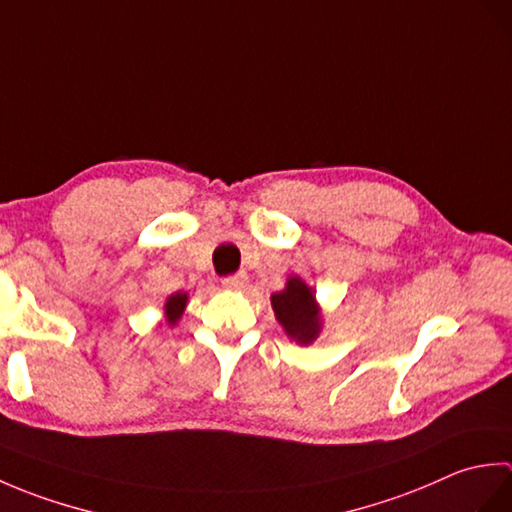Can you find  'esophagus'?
<instances>
[{
  "mask_svg": "<svg viewBox=\"0 0 512 512\" xmlns=\"http://www.w3.org/2000/svg\"><path fill=\"white\" fill-rule=\"evenodd\" d=\"M248 284V275L246 273H237L231 277H224L222 279V286L228 290H244Z\"/></svg>",
  "mask_w": 512,
  "mask_h": 512,
  "instance_id": "34e87169",
  "label": "esophagus"
}]
</instances>
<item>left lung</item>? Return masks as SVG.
Segmentation results:
<instances>
[{
    "instance_id": "1",
    "label": "left lung",
    "mask_w": 512,
    "mask_h": 512,
    "mask_svg": "<svg viewBox=\"0 0 512 512\" xmlns=\"http://www.w3.org/2000/svg\"><path fill=\"white\" fill-rule=\"evenodd\" d=\"M270 306L281 328L299 345H312L323 330V312L314 290L299 275L286 279V288L270 295Z\"/></svg>"
}]
</instances>
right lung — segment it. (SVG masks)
Returning a JSON list of instances; mask_svg holds the SVG:
<instances>
[{"instance_id":"add662e5","label":"right lung","mask_w":512,"mask_h":512,"mask_svg":"<svg viewBox=\"0 0 512 512\" xmlns=\"http://www.w3.org/2000/svg\"><path fill=\"white\" fill-rule=\"evenodd\" d=\"M187 303H189V292H173V295L165 299V321L169 328H176L184 310H187Z\"/></svg>"}]
</instances>
